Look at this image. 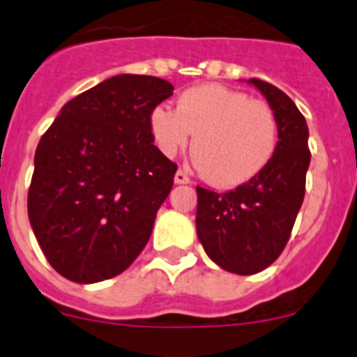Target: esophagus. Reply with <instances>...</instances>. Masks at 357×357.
I'll use <instances>...</instances> for the list:
<instances>
[{"mask_svg": "<svg viewBox=\"0 0 357 357\" xmlns=\"http://www.w3.org/2000/svg\"><path fill=\"white\" fill-rule=\"evenodd\" d=\"M173 181H175V184H189V176L185 175L182 169H178V172L175 173V178H173Z\"/></svg>", "mask_w": 357, "mask_h": 357, "instance_id": "1", "label": "esophagus"}]
</instances>
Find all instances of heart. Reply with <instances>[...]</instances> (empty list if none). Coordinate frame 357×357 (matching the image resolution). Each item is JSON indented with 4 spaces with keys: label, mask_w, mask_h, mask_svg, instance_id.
Returning a JSON list of instances; mask_svg holds the SVG:
<instances>
[{
    "label": "heart",
    "mask_w": 357,
    "mask_h": 357,
    "mask_svg": "<svg viewBox=\"0 0 357 357\" xmlns=\"http://www.w3.org/2000/svg\"><path fill=\"white\" fill-rule=\"evenodd\" d=\"M150 132L166 157L184 150L195 135V166L218 188H238L272 160L279 125L268 103L225 85L204 84L184 91L176 110H151Z\"/></svg>",
    "instance_id": "obj_1"
}]
</instances>
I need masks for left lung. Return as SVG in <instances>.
I'll return each mask as SVG.
<instances>
[{"instance_id":"8db88e82","label":"left lung","mask_w":357,"mask_h":357,"mask_svg":"<svg viewBox=\"0 0 357 357\" xmlns=\"http://www.w3.org/2000/svg\"><path fill=\"white\" fill-rule=\"evenodd\" d=\"M275 112L279 141L266 168L229 193L197 185V234L220 268L252 275L284 250L305 193L311 153L309 128L291 98L275 85L250 78Z\"/></svg>"}]
</instances>
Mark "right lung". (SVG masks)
I'll list each match as a JSON object with an SVG mask.
<instances>
[{"mask_svg": "<svg viewBox=\"0 0 357 357\" xmlns=\"http://www.w3.org/2000/svg\"><path fill=\"white\" fill-rule=\"evenodd\" d=\"M172 94L162 78L116 75L66 103L40 137L28 218L66 279H112L150 239L176 172L153 144L150 112Z\"/></svg>", "mask_w": 357, "mask_h": 357, "instance_id": "obj_1", "label": "right lung"}]
</instances>
